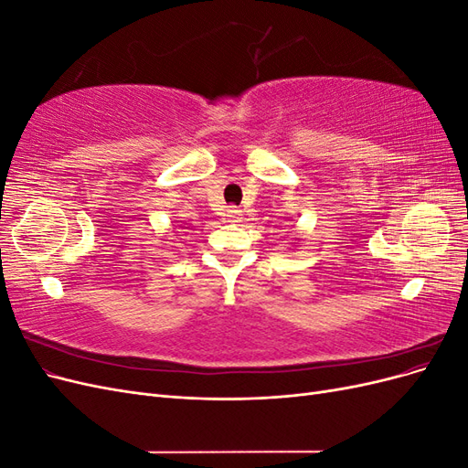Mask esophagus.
Wrapping results in <instances>:
<instances>
[{
  "instance_id": "obj_1",
  "label": "esophagus",
  "mask_w": 468,
  "mask_h": 468,
  "mask_svg": "<svg viewBox=\"0 0 468 468\" xmlns=\"http://www.w3.org/2000/svg\"><path fill=\"white\" fill-rule=\"evenodd\" d=\"M226 218H229L230 222H236V220H239V210H238V208H234V207L226 208Z\"/></svg>"
}]
</instances>
